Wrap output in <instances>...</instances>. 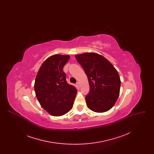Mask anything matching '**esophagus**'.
<instances>
[{
    "mask_svg": "<svg viewBox=\"0 0 154 154\" xmlns=\"http://www.w3.org/2000/svg\"><path fill=\"white\" fill-rule=\"evenodd\" d=\"M76 85H77V87H79V88H80V83H79V82H77V84H76Z\"/></svg>",
    "mask_w": 154,
    "mask_h": 154,
    "instance_id": "34e87169",
    "label": "esophagus"
}]
</instances>
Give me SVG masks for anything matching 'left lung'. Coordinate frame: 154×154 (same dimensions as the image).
Returning <instances> with one entry per match:
<instances>
[{"mask_svg":"<svg viewBox=\"0 0 154 154\" xmlns=\"http://www.w3.org/2000/svg\"><path fill=\"white\" fill-rule=\"evenodd\" d=\"M88 77L89 92L85 97L87 106L96 112L111 109L119 95L121 80L117 70L102 55L87 52L75 55Z\"/></svg>","mask_w":154,"mask_h":154,"instance_id":"1","label":"left lung"}]
</instances>
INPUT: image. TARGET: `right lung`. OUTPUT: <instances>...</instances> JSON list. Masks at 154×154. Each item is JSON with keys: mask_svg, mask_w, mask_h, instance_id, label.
<instances>
[{"mask_svg": "<svg viewBox=\"0 0 154 154\" xmlns=\"http://www.w3.org/2000/svg\"><path fill=\"white\" fill-rule=\"evenodd\" d=\"M69 55H54L40 67L35 82L37 98L42 107L54 116H61L71 110L77 89L66 81L63 67Z\"/></svg>", "mask_w": 154, "mask_h": 154, "instance_id": "add662e5", "label": "right lung"}]
</instances>
